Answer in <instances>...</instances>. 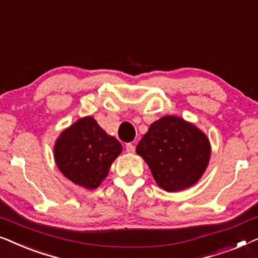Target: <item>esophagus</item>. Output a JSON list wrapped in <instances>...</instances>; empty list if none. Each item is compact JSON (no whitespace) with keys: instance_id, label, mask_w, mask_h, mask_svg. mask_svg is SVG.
I'll use <instances>...</instances> for the list:
<instances>
[{"instance_id":"1","label":"esophagus","mask_w":258,"mask_h":258,"mask_svg":"<svg viewBox=\"0 0 258 258\" xmlns=\"http://www.w3.org/2000/svg\"><path fill=\"white\" fill-rule=\"evenodd\" d=\"M125 150L128 151V153H130V154L135 153V146H134V144H132V143H128L125 146Z\"/></svg>"}]
</instances>
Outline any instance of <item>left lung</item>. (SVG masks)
<instances>
[{"instance_id":"left-lung-1","label":"left lung","mask_w":258,"mask_h":258,"mask_svg":"<svg viewBox=\"0 0 258 258\" xmlns=\"http://www.w3.org/2000/svg\"><path fill=\"white\" fill-rule=\"evenodd\" d=\"M155 181L167 191L189 188L203 175L210 158L209 140L194 124L164 116L150 125L136 147Z\"/></svg>"}]
</instances>
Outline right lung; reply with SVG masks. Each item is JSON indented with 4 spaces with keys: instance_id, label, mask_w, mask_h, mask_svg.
I'll return each mask as SVG.
<instances>
[{
    "instance_id": "obj_1",
    "label": "right lung",
    "mask_w": 258,
    "mask_h": 258,
    "mask_svg": "<svg viewBox=\"0 0 258 258\" xmlns=\"http://www.w3.org/2000/svg\"><path fill=\"white\" fill-rule=\"evenodd\" d=\"M122 146L93 117H83L64 130L55 144V161L63 175L77 185L95 189L107 177Z\"/></svg>"
}]
</instances>
